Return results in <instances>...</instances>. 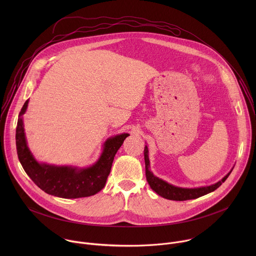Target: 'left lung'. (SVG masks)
<instances>
[{
	"instance_id": "1",
	"label": "left lung",
	"mask_w": 256,
	"mask_h": 256,
	"mask_svg": "<svg viewBox=\"0 0 256 256\" xmlns=\"http://www.w3.org/2000/svg\"><path fill=\"white\" fill-rule=\"evenodd\" d=\"M144 165H146V178H147L148 184L150 188L160 196L171 200H194L204 194H208L214 190H216L218 186H221L223 182L228 178L232 170L226 174L221 180H218L216 184L208 186H200L194 188H179L173 184H168L167 181L155 176L153 172L150 170V160H149V149L146 144L144 150Z\"/></svg>"
}]
</instances>
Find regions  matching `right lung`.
<instances>
[{"label":"right lung","instance_id":"1","mask_svg":"<svg viewBox=\"0 0 256 256\" xmlns=\"http://www.w3.org/2000/svg\"><path fill=\"white\" fill-rule=\"evenodd\" d=\"M29 99L25 101L19 114L16 128V148L19 161L34 184L44 192L62 198H79L99 192L110 173L114 156L128 134L109 138L103 144L98 160L89 167L56 166L40 163L34 158L27 144L23 114L27 110Z\"/></svg>","mask_w":256,"mask_h":256}]
</instances>
